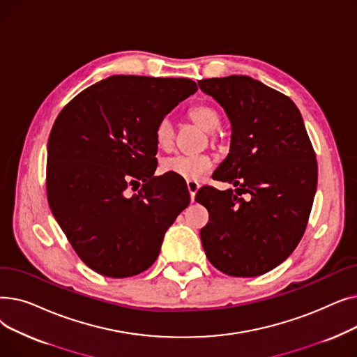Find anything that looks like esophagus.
I'll list each match as a JSON object with an SVG mask.
<instances>
[{
	"label": "esophagus",
	"instance_id": "1",
	"mask_svg": "<svg viewBox=\"0 0 357 357\" xmlns=\"http://www.w3.org/2000/svg\"><path fill=\"white\" fill-rule=\"evenodd\" d=\"M186 186H188V191H190V195H191V201L194 202L195 194H197V191H198V188H199V183L195 182V181H188V182H186Z\"/></svg>",
	"mask_w": 357,
	"mask_h": 357
}]
</instances>
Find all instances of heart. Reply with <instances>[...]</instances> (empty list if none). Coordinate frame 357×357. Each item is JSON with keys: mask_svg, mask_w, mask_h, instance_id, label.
<instances>
[{"mask_svg": "<svg viewBox=\"0 0 357 357\" xmlns=\"http://www.w3.org/2000/svg\"><path fill=\"white\" fill-rule=\"evenodd\" d=\"M188 117L199 126L202 130L208 131V133H214V131L221 124V117L218 111L213 108L211 105L198 104L188 109ZM175 130L172 121L167 117H163L156 128H155V139L156 144L162 150L171 149L174 144ZM213 166V162L208 156L198 155V156H186V155H174L165 158L160 163V171L163 174H171L179 178H183L185 181H197L202 175L207 174Z\"/></svg>", "mask_w": 357, "mask_h": 357, "instance_id": "1", "label": "heart"}]
</instances>
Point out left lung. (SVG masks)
Instances as JSON below:
<instances>
[{"instance_id": "obj_1", "label": "left lung", "mask_w": 357, "mask_h": 357, "mask_svg": "<svg viewBox=\"0 0 357 357\" xmlns=\"http://www.w3.org/2000/svg\"><path fill=\"white\" fill-rule=\"evenodd\" d=\"M198 85L231 123L230 153L213 178L236 186L197 192L195 201L210 214L199 231L204 252L226 275H264L304 236L318 178L312 144L292 100L265 84L231 75Z\"/></svg>"}]
</instances>
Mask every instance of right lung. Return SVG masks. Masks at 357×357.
I'll use <instances>...</instances> for the list:
<instances>
[{"instance_id":"right-lung-1","label":"right lung","mask_w":357,"mask_h":357,"mask_svg":"<svg viewBox=\"0 0 357 357\" xmlns=\"http://www.w3.org/2000/svg\"><path fill=\"white\" fill-rule=\"evenodd\" d=\"M197 89L186 78L114 75L79 92L56 119L47 201L73 250L97 273L128 278L149 269L188 207L183 185L153 176L155 128ZM128 188L139 191L128 196Z\"/></svg>"}]
</instances>
